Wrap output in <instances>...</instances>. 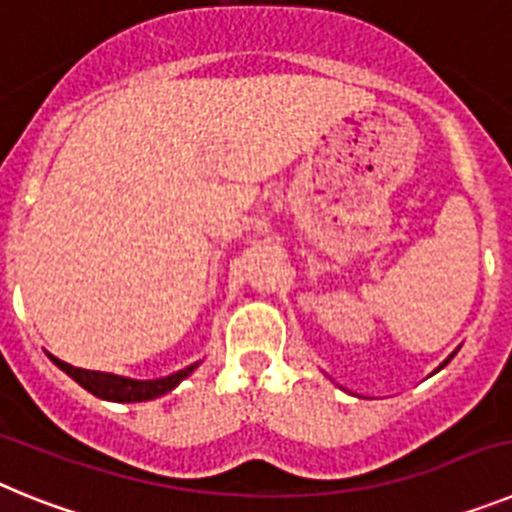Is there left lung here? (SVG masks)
<instances>
[{"label": "left lung", "mask_w": 512, "mask_h": 512, "mask_svg": "<svg viewBox=\"0 0 512 512\" xmlns=\"http://www.w3.org/2000/svg\"><path fill=\"white\" fill-rule=\"evenodd\" d=\"M451 356H454V354H451ZM451 356H449V359H451ZM449 359H446V361H449ZM446 361H443V364H446ZM443 364H441V366H443ZM441 366H438V369H441Z\"/></svg>", "instance_id": "8db88e82"}]
</instances>
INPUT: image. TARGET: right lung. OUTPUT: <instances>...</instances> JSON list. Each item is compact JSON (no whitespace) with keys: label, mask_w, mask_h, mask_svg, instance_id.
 Segmentation results:
<instances>
[{"label":"right lung","mask_w":512,"mask_h":512,"mask_svg":"<svg viewBox=\"0 0 512 512\" xmlns=\"http://www.w3.org/2000/svg\"><path fill=\"white\" fill-rule=\"evenodd\" d=\"M51 361L61 369V372L69 374L74 382H79L84 390L92 392L94 397H99V400H112V402H143V400H153V397L166 395V392L174 390L176 384L182 382L184 377H189V374L200 366V361H197V364L187 366V369H179V372L161 379H130V377H117V374H110V372H89V369H79V366L66 364V361L56 359V356H51Z\"/></svg>","instance_id":"obj_1"}]
</instances>
